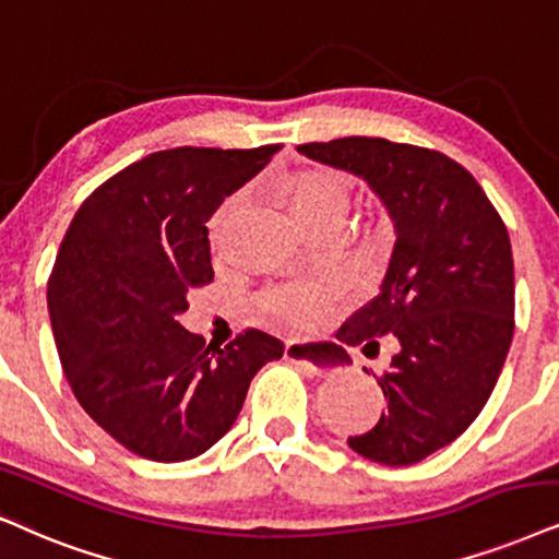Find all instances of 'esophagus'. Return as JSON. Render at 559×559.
I'll list each match as a JSON object with an SVG mask.
<instances>
[{"label":"esophagus","mask_w":559,"mask_h":559,"mask_svg":"<svg viewBox=\"0 0 559 559\" xmlns=\"http://www.w3.org/2000/svg\"><path fill=\"white\" fill-rule=\"evenodd\" d=\"M286 358H288V361L299 364L301 369L309 371V373H322V371L330 369L324 353L320 348H314V345H309V343L288 341L286 343Z\"/></svg>","instance_id":"1"}]
</instances>
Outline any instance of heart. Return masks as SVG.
I'll return each instance as SVG.
<instances>
[{"label": "heart", "instance_id": "1", "mask_svg": "<svg viewBox=\"0 0 559 559\" xmlns=\"http://www.w3.org/2000/svg\"><path fill=\"white\" fill-rule=\"evenodd\" d=\"M278 198L296 222L314 231L341 229L350 209V188L341 175L328 169H301L278 186ZM242 206V198L231 195L214 218V231H222ZM337 299V286L330 281H294L265 296L271 322L284 328H312L328 317Z\"/></svg>", "mask_w": 559, "mask_h": 559}]
</instances>
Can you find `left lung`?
I'll return each instance as SVG.
<instances>
[{"instance_id":"8db88e82","label":"left lung","mask_w":559,"mask_h":559,"mask_svg":"<svg viewBox=\"0 0 559 559\" xmlns=\"http://www.w3.org/2000/svg\"><path fill=\"white\" fill-rule=\"evenodd\" d=\"M296 152L361 178L392 218L379 294L335 332L345 345L366 343L364 350L379 348L377 337L397 341V356L377 377L386 409L348 447L390 467L423 462L472 426L511 348L513 255L503 218L441 152L369 136ZM320 348L328 366L350 364L343 345Z\"/></svg>"}]
</instances>
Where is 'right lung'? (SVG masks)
I'll use <instances>...</instances> for the list:
<instances>
[{
    "mask_svg": "<svg viewBox=\"0 0 559 559\" xmlns=\"http://www.w3.org/2000/svg\"><path fill=\"white\" fill-rule=\"evenodd\" d=\"M275 152H154L97 188L61 239L48 278L61 369L84 413L133 454L186 462L209 451L235 426L252 377L284 356L267 332L214 348L178 322L188 292L214 281L209 218Z\"/></svg>",
    "mask_w": 559,
    "mask_h": 559,
    "instance_id": "right-lung-1",
    "label": "right lung"
}]
</instances>
